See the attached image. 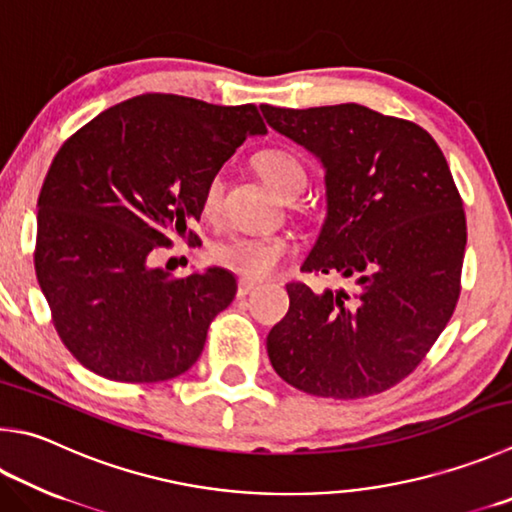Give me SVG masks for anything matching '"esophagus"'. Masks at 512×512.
Returning <instances> with one entry per match:
<instances>
[{
  "mask_svg": "<svg viewBox=\"0 0 512 512\" xmlns=\"http://www.w3.org/2000/svg\"><path fill=\"white\" fill-rule=\"evenodd\" d=\"M253 288H257V282H253V280H239L237 295L239 297H246L250 291H253Z\"/></svg>",
  "mask_w": 512,
  "mask_h": 512,
  "instance_id": "esophagus-1",
  "label": "esophagus"
}]
</instances>
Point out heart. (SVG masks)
Instances as JSON below:
<instances>
[{
    "instance_id": "obj_1",
    "label": "heart",
    "mask_w": 512,
    "mask_h": 512,
    "mask_svg": "<svg viewBox=\"0 0 512 512\" xmlns=\"http://www.w3.org/2000/svg\"><path fill=\"white\" fill-rule=\"evenodd\" d=\"M257 172L280 197L291 199L306 188V170L295 154L266 150L257 156ZM221 176L215 174L203 188L201 208L206 215H217L221 206ZM291 239L284 235H230L217 241L210 250L212 262L244 280H264L280 268L291 255Z\"/></svg>"
}]
</instances>
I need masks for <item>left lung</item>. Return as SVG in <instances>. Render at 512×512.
Instances as JSON below:
<instances>
[{"instance_id":"left-lung-1","label":"left lung","mask_w":512,"mask_h":512,"mask_svg":"<svg viewBox=\"0 0 512 512\" xmlns=\"http://www.w3.org/2000/svg\"><path fill=\"white\" fill-rule=\"evenodd\" d=\"M268 127L320 161L327 215L302 271L356 291L288 284L266 338L288 385L324 398L380 394L410 376L459 300L466 215L448 161L410 120L345 105H259Z\"/></svg>"}]
</instances>
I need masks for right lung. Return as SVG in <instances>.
<instances>
[{
	"instance_id": "1",
	"label": "right lung",
	"mask_w": 512,
	"mask_h": 512,
	"mask_svg": "<svg viewBox=\"0 0 512 512\" xmlns=\"http://www.w3.org/2000/svg\"><path fill=\"white\" fill-rule=\"evenodd\" d=\"M255 105L143 94L98 114L60 147L37 199L35 273L67 349L118 383L188 371L237 293L210 266L174 280L150 264L170 235L192 237L201 197L248 136Z\"/></svg>"
}]
</instances>
